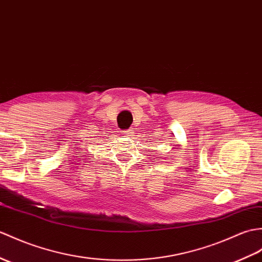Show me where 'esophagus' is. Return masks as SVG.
Returning <instances> with one entry per match:
<instances>
[{
  "label": "esophagus",
  "instance_id": "obj_1",
  "mask_svg": "<svg viewBox=\"0 0 262 262\" xmlns=\"http://www.w3.org/2000/svg\"><path fill=\"white\" fill-rule=\"evenodd\" d=\"M134 129L133 128H129V129H127V130H125L124 133H123V135L124 136H126V137H132V136H134Z\"/></svg>",
  "mask_w": 262,
  "mask_h": 262
}]
</instances>
